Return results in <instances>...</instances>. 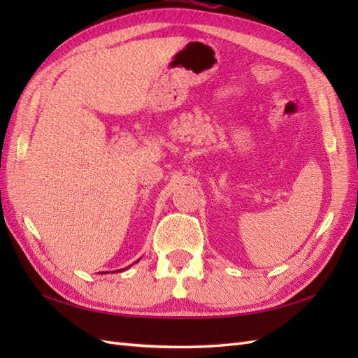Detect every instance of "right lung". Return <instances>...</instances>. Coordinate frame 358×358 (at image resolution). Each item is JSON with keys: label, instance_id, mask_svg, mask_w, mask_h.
Returning <instances> with one entry per match:
<instances>
[{"label": "right lung", "instance_id": "1", "mask_svg": "<svg viewBox=\"0 0 358 358\" xmlns=\"http://www.w3.org/2000/svg\"><path fill=\"white\" fill-rule=\"evenodd\" d=\"M121 271H123V269H121Z\"/></svg>", "mask_w": 358, "mask_h": 358}]
</instances>
